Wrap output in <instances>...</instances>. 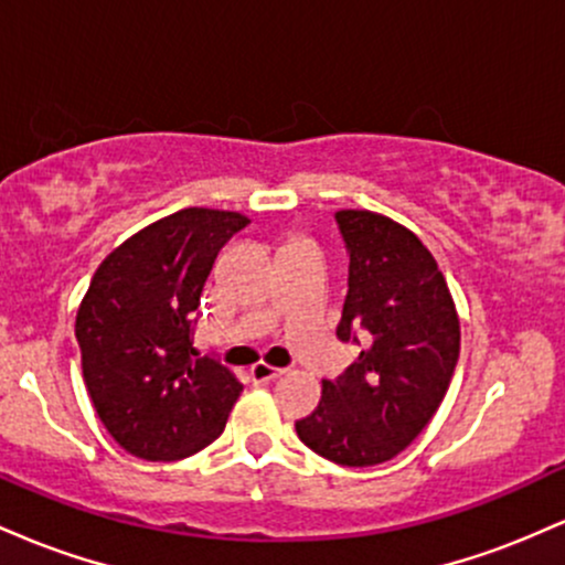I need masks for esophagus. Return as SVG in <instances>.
I'll return each instance as SVG.
<instances>
[{"label": "esophagus", "mask_w": 565, "mask_h": 565, "mask_svg": "<svg viewBox=\"0 0 565 565\" xmlns=\"http://www.w3.org/2000/svg\"><path fill=\"white\" fill-rule=\"evenodd\" d=\"M284 374V369H276L270 364H265V361H260V364H255L249 369V377L255 382H270V380H278Z\"/></svg>", "instance_id": "34e87169"}]
</instances>
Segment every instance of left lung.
<instances>
[{
    "label": "left lung",
    "mask_w": 565,
    "mask_h": 565,
    "mask_svg": "<svg viewBox=\"0 0 565 565\" xmlns=\"http://www.w3.org/2000/svg\"><path fill=\"white\" fill-rule=\"evenodd\" d=\"M350 252L337 337L364 340L342 377L323 380L297 436L329 462L372 468L398 457L438 412L459 359L457 305L414 231L369 210L337 212Z\"/></svg>",
    "instance_id": "obj_1"
}]
</instances>
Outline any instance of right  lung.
Masks as SVG:
<instances>
[{
  "instance_id": "1",
  "label": "right lung",
  "mask_w": 565,
  "mask_h": 565,
  "mask_svg": "<svg viewBox=\"0 0 565 565\" xmlns=\"http://www.w3.org/2000/svg\"><path fill=\"white\" fill-rule=\"evenodd\" d=\"M246 223L242 212L188 206L97 265L76 310L82 374L100 423L132 457L185 459L228 423L242 382L199 359L191 321L217 252Z\"/></svg>"
}]
</instances>
